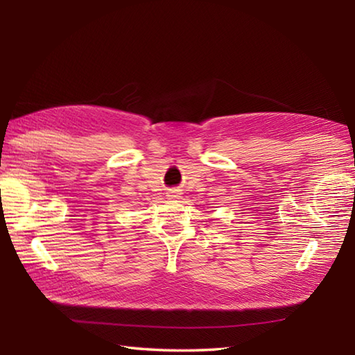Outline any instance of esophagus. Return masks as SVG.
Returning <instances> with one entry per match:
<instances>
[{
  "instance_id": "obj_1",
  "label": "esophagus",
  "mask_w": 355,
  "mask_h": 355,
  "mask_svg": "<svg viewBox=\"0 0 355 355\" xmlns=\"http://www.w3.org/2000/svg\"><path fill=\"white\" fill-rule=\"evenodd\" d=\"M168 197H169V198H178V197H180V193H178V191L173 189V191H169Z\"/></svg>"
}]
</instances>
